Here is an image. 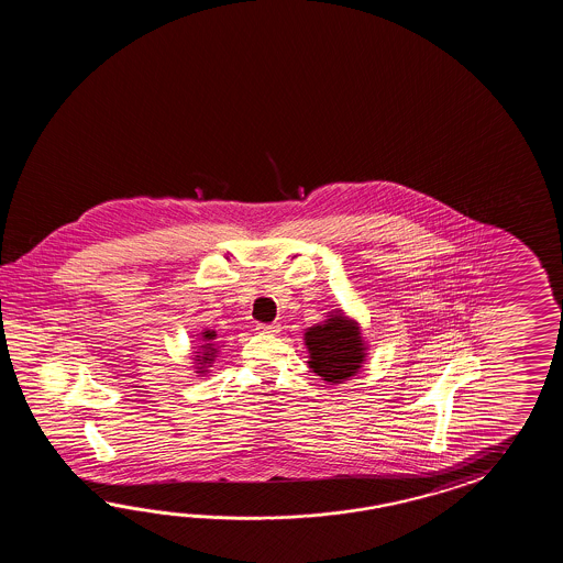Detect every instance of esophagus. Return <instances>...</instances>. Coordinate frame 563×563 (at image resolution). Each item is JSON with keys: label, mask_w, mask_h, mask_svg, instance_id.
<instances>
[{"label": "esophagus", "mask_w": 563, "mask_h": 563, "mask_svg": "<svg viewBox=\"0 0 563 563\" xmlns=\"http://www.w3.org/2000/svg\"><path fill=\"white\" fill-rule=\"evenodd\" d=\"M279 330H282L279 323H257V332L262 334L276 335L279 334Z\"/></svg>", "instance_id": "esophagus-1"}]
</instances>
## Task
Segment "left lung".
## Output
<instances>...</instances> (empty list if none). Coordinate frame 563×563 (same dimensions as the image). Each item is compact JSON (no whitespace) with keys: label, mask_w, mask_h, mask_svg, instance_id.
Wrapping results in <instances>:
<instances>
[{"label":"left lung","mask_w":563,"mask_h":563,"mask_svg":"<svg viewBox=\"0 0 563 563\" xmlns=\"http://www.w3.org/2000/svg\"><path fill=\"white\" fill-rule=\"evenodd\" d=\"M308 347V366L328 384H344L356 376L368 358V344L360 323L335 308L325 320L311 325L303 334Z\"/></svg>","instance_id":"1"}]
</instances>
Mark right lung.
I'll return each instance as SVG.
<instances>
[{"label": "right lung", "mask_w": 563, "mask_h": 563, "mask_svg": "<svg viewBox=\"0 0 563 563\" xmlns=\"http://www.w3.org/2000/svg\"><path fill=\"white\" fill-rule=\"evenodd\" d=\"M219 352H221V346H219V342H217L216 330H207V328H205L203 332L199 334L197 352H192V364H195L192 368H195V374H197V376H203V374L211 371V366H213V362H216Z\"/></svg>", "instance_id": "1"}]
</instances>
